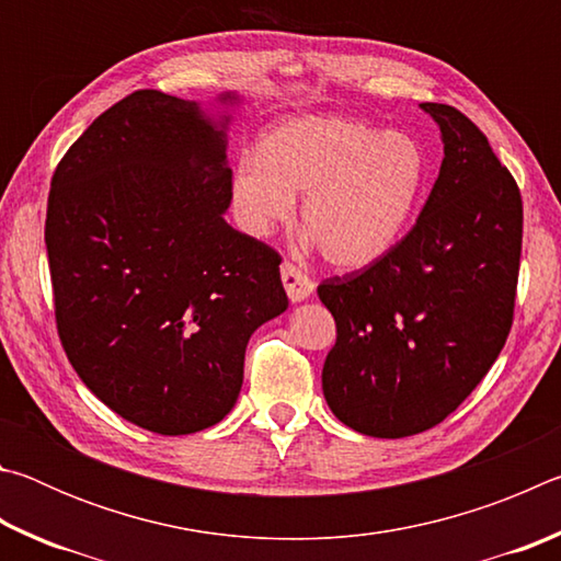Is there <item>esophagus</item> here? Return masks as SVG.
<instances>
[{
  "label": "esophagus",
  "instance_id": "1",
  "mask_svg": "<svg viewBox=\"0 0 561 561\" xmlns=\"http://www.w3.org/2000/svg\"><path fill=\"white\" fill-rule=\"evenodd\" d=\"M282 282H284V289H287V297L294 304L309 299L311 291H314V282H311L307 274H304L297 264H291V262L282 264Z\"/></svg>",
  "mask_w": 561,
  "mask_h": 561
}]
</instances>
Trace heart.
I'll list each match as a JSON object with an SVG mask.
<instances>
[{
	"label": "heart",
	"mask_w": 561,
	"mask_h": 561,
	"mask_svg": "<svg viewBox=\"0 0 561 561\" xmlns=\"http://www.w3.org/2000/svg\"><path fill=\"white\" fill-rule=\"evenodd\" d=\"M425 175L423 148L405 133L339 116L287 118L234 165L232 210L247 234L267 237L304 193V240L336 267L364 270L401 242Z\"/></svg>",
	"instance_id": "b5f03b06"
}]
</instances>
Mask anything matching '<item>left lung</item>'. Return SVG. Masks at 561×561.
Listing matches in <instances>:
<instances>
[{
  "label": "left lung",
  "instance_id": "left-lung-1",
  "mask_svg": "<svg viewBox=\"0 0 561 561\" xmlns=\"http://www.w3.org/2000/svg\"><path fill=\"white\" fill-rule=\"evenodd\" d=\"M443 163L413 230L371 267L319 284L336 321L321 371L341 423L405 438L445 421L505 346L522 252V197L485 133L445 103Z\"/></svg>",
  "mask_w": 561,
  "mask_h": 561
}]
</instances>
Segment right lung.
I'll use <instances>...</instances> for the list:
<instances>
[{"label":"right lung","mask_w":561,"mask_h":561,"mask_svg":"<svg viewBox=\"0 0 561 561\" xmlns=\"http://www.w3.org/2000/svg\"><path fill=\"white\" fill-rule=\"evenodd\" d=\"M227 123L136 91L51 178L44 240L61 346L93 396L160 435L220 423L240 396L247 341L289 307L279 254L225 222Z\"/></svg>","instance_id":"obj_1"}]
</instances>
